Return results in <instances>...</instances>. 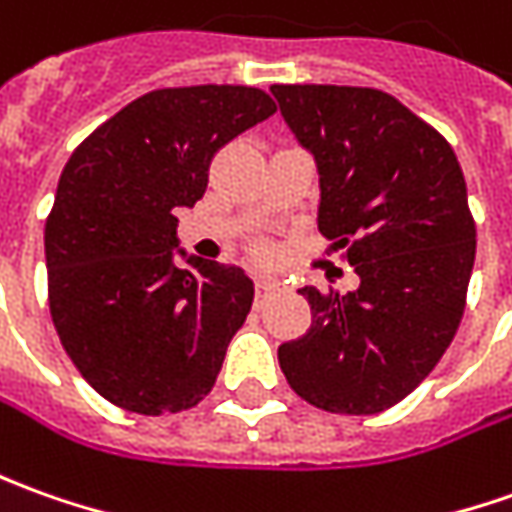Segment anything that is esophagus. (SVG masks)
Instances as JSON below:
<instances>
[{"instance_id":"34e87169","label":"esophagus","mask_w":512,"mask_h":512,"mask_svg":"<svg viewBox=\"0 0 512 512\" xmlns=\"http://www.w3.org/2000/svg\"><path fill=\"white\" fill-rule=\"evenodd\" d=\"M283 285H280V280H271V277H257L255 283V291H257V302H263L266 297H271L274 291H280Z\"/></svg>"}]
</instances>
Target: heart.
<instances>
[{
	"label": "heart",
	"mask_w": 512,
	"mask_h": 512,
	"mask_svg": "<svg viewBox=\"0 0 512 512\" xmlns=\"http://www.w3.org/2000/svg\"><path fill=\"white\" fill-rule=\"evenodd\" d=\"M252 252H255V257H260V260H266V257L271 255V249L266 246V243H255V246H252Z\"/></svg>",
	"instance_id": "1"
}]
</instances>
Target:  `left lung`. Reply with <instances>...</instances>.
<instances>
[{
  "mask_svg": "<svg viewBox=\"0 0 512 512\" xmlns=\"http://www.w3.org/2000/svg\"><path fill=\"white\" fill-rule=\"evenodd\" d=\"M319 168V232L361 277L339 294L305 285L311 328L280 344L288 387L322 412L401 403L460 328L476 221L448 139L381 89L271 86Z\"/></svg>",
  "mask_w": 512,
  "mask_h": 512,
  "instance_id": "1",
  "label": "left lung"
}]
</instances>
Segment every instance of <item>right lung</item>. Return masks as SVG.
<instances>
[{"label": "right lung", "instance_id": "add662e5", "mask_svg": "<svg viewBox=\"0 0 512 512\" xmlns=\"http://www.w3.org/2000/svg\"><path fill=\"white\" fill-rule=\"evenodd\" d=\"M274 111L252 86L154 89L61 170L44 224L52 325L89 387L125 412L193 409L221 373L255 285L215 260L176 266V210L204 196L215 154Z\"/></svg>", "mask_w": 512, "mask_h": 512}]
</instances>
